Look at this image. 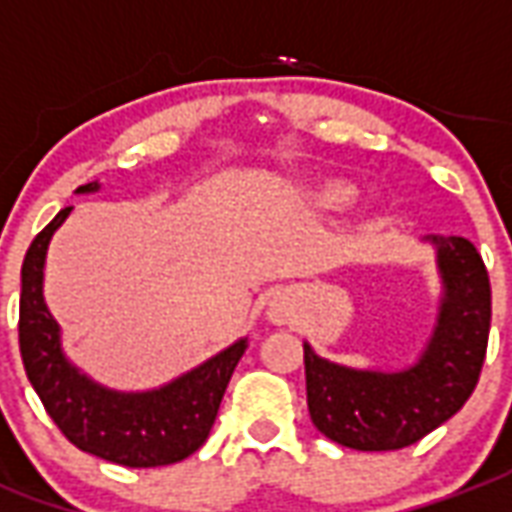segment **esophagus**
<instances>
[{
	"instance_id": "1",
	"label": "esophagus",
	"mask_w": 512,
	"mask_h": 512,
	"mask_svg": "<svg viewBox=\"0 0 512 512\" xmlns=\"http://www.w3.org/2000/svg\"><path fill=\"white\" fill-rule=\"evenodd\" d=\"M298 317V306H295V298H290V293H276L271 301H268V320L276 325H290L295 323Z\"/></svg>"
}]
</instances>
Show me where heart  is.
<instances>
[{"mask_svg": "<svg viewBox=\"0 0 512 512\" xmlns=\"http://www.w3.org/2000/svg\"><path fill=\"white\" fill-rule=\"evenodd\" d=\"M320 206L325 208H347L355 200V187L344 184V181H328L320 192H317Z\"/></svg>", "mask_w": 512, "mask_h": 512, "instance_id": "obj_1", "label": "heart"}]
</instances>
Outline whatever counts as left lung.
Segmentation results:
<instances>
[{
	"label": "left lung",
	"mask_w": 512,
	"mask_h": 512,
	"mask_svg": "<svg viewBox=\"0 0 512 512\" xmlns=\"http://www.w3.org/2000/svg\"><path fill=\"white\" fill-rule=\"evenodd\" d=\"M437 249L442 301L420 358L401 372L350 369L304 342L306 404L317 431L352 450H399L453 418L478 385L491 328L483 257L461 236H426Z\"/></svg>",
	"instance_id": "obj_1"
}]
</instances>
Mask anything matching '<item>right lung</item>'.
Here are the masks:
<instances>
[{
	"mask_svg": "<svg viewBox=\"0 0 512 512\" xmlns=\"http://www.w3.org/2000/svg\"><path fill=\"white\" fill-rule=\"evenodd\" d=\"M83 184L75 192H97ZM73 211L62 208L37 233L21 266L18 344L26 377L59 431L83 453L121 467H165L192 456L208 439L233 369L246 350L238 339L227 350L181 374L168 385L143 393H121L89 380L64 358L59 323L43 298L45 252L59 225Z\"/></svg>",
	"mask_w": 512,
	"mask_h": 512,
	"instance_id": "right-lung-1",
	"label": "right lung"
}]
</instances>
